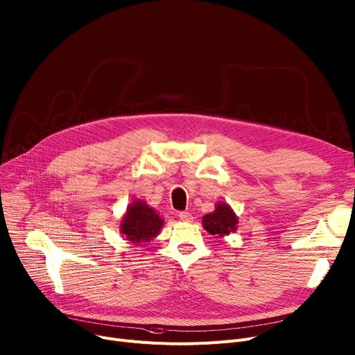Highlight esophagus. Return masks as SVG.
<instances>
[{
  "label": "esophagus",
  "mask_w": 355,
  "mask_h": 355,
  "mask_svg": "<svg viewBox=\"0 0 355 355\" xmlns=\"http://www.w3.org/2000/svg\"><path fill=\"white\" fill-rule=\"evenodd\" d=\"M179 218H180V220H183V222H191V220L193 219L189 212H180V214H179Z\"/></svg>",
  "instance_id": "1"
}]
</instances>
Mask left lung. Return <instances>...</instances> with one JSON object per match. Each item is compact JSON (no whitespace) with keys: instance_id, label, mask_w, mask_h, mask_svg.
Listing matches in <instances>:
<instances>
[{"instance_id":"1","label":"left lung","mask_w":355,"mask_h":355,"mask_svg":"<svg viewBox=\"0 0 355 355\" xmlns=\"http://www.w3.org/2000/svg\"><path fill=\"white\" fill-rule=\"evenodd\" d=\"M202 223L203 227L211 235L225 236L236 231L238 216L227 203H218L214 212L207 214L202 218Z\"/></svg>"}]
</instances>
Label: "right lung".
<instances>
[{"mask_svg": "<svg viewBox=\"0 0 355 355\" xmlns=\"http://www.w3.org/2000/svg\"><path fill=\"white\" fill-rule=\"evenodd\" d=\"M163 226L159 214L143 200H135L128 206V211L120 223V232L132 243L149 242Z\"/></svg>", "mask_w": 355, "mask_h": 355, "instance_id": "right-lung-1", "label": "right lung"}]
</instances>
